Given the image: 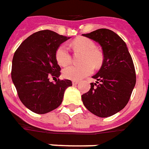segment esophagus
<instances>
[{
    "mask_svg": "<svg viewBox=\"0 0 149 149\" xmlns=\"http://www.w3.org/2000/svg\"><path fill=\"white\" fill-rule=\"evenodd\" d=\"M79 83V81H78V80H73L72 81L73 85H77Z\"/></svg>",
    "mask_w": 149,
    "mask_h": 149,
    "instance_id": "1",
    "label": "esophagus"
}]
</instances>
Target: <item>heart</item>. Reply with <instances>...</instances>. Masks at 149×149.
Wrapping results in <instances>:
<instances>
[{"instance_id":"heart-1","label":"heart","mask_w":149,"mask_h":149,"mask_svg":"<svg viewBox=\"0 0 149 149\" xmlns=\"http://www.w3.org/2000/svg\"><path fill=\"white\" fill-rule=\"evenodd\" d=\"M71 46L75 50L84 52L83 55L82 65H70L63 70V76L73 80H79L91 74L93 70V64L95 67L101 65L103 62V55L100 50L95 49V43L87 38H77L72 42ZM56 60L60 66H65L71 61V56L69 49L65 45H61L56 51Z\"/></svg>"}]
</instances>
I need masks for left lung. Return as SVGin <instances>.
<instances>
[{
	"label": "left lung",
	"instance_id": "left-lung-1",
	"mask_svg": "<svg viewBox=\"0 0 149 149\" xmlns=\"http://www.w3.org/2000/svg\"><path fill=\"white\" fill-rule=\"evenodd\" d=\"M100 44L103 53V64L96 74V82L82 95L86 109L99 117L113 116L129 101L136 85L133 61L126 43L116 33L99 29L83 34Z\"/></svg>",
	"mask_w": 149,
	"mask_h": 149
}]
</instances>
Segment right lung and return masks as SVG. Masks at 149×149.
<instances>
[{
	"instance_id": "obj_1",
	"label": "right lung",
	"mask_w": 149,
	"mask_h": 149,
	"mask_svg": "<svg viewBox=\"0 0 149 149\" xmlns=\"http://www.w3.org/2000/svg\"><path fill=\"white\" fill-rule=\"evenodd\" d=\"M69 38L51 30H41L28 37L14 53L13 83L22 103L34 113L46 114L58 107L65 90L72 86L69 79L49 82V77L61 74L56 51Z\"/></svg>"
}]
</instances>
